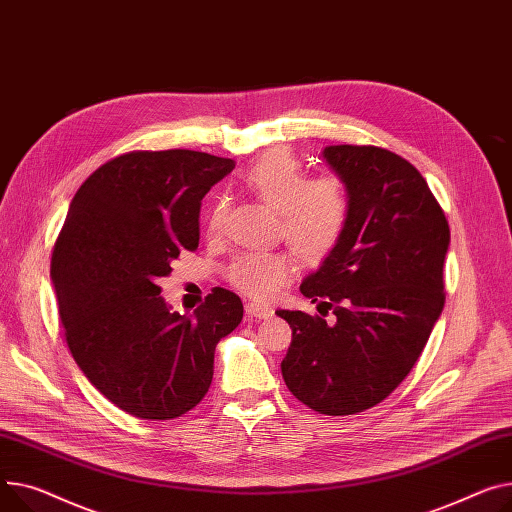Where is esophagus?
<instances>
[{
	"label": "esophagus",
	"mask_w": 512,
	"mask_h": 512,
	"mask_svg": "<svg viewBox=\"0 0 512 512\" xmlns=\"http://www.w3.org/2000/svg\"><path fill=\"white\" fill-rule=\"evenodd\" d=\"M245 311L249 317H257V319H269L271 315H274V311H271L267 304H259V302H249L245 306Z\"/></svg>",
	"instance_id": "obj_1"
}]
</instances>
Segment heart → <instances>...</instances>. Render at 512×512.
<instances>
[{
	"mask_svg": "<svg viewBox=\"0 0 512 512\" xmlns=\"http://www.w3.org/2000/svg\"><path fill=\"white\" fill-rule=\"evenodd\" d=\"M247 185L280 214L278 232L304 263L325 261L346 234L352 199L348 185L333 175L309 179L302 162L286 150L259 158L245 175ZM226 218V201L216 197L208 230L218 234ZM296 263L286 251H251L228 267L230 284L253 298H269L294 276Z\"/></svg>",
	"mask_w": 512,
	"mask_h": 512,
	"instance_id": "b5f03b06",
	"label": "heart"
}]
</instances>
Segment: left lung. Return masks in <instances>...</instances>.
Masks as SVG:
<instances>
[{
    "label": "left lung",
    "mask_w": 512,
    "mask_h": 512,
    "mask_svg": "<svg viewBox=\"0 0 512 512\" xmlns=\"http://www.w3.org/2000/svg\"><path fill=\"white\" fill-rule=\"evenodd\" d=\"M350 189L346 234L300 292L335 324L276 311L292 327L282 377L296 399L352 416L389 397L418 362L445 306L449 222L414 164L377 146H327Z\"/></svg>",
    "instance_id": "obj_1"
}]
</instances>
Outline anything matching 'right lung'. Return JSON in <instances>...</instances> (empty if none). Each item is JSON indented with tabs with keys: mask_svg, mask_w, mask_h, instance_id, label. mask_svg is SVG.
I'll return each mask as SVG.
<instances>
[{
	"mask_svg": "<svg viewBox=\"0 0 512 512\" xmlns=\"http://www.w3.org/2000/svg\"><path fill=\"white\" fill-rule=\"evenodd\" d=\"M234 160L193 150L129 152L96 168L70 203L51 257L67 348L119 410L173 420L206 397L214 352L243 319L214 288L193 315L160 296L183 251L199 245V208Z\"/></svg>",
	"mask_w": 512,
	"mask_h": 512,
	"instance_id": "right-lung-1",
	"label": "right lung"
}]
</instances>
